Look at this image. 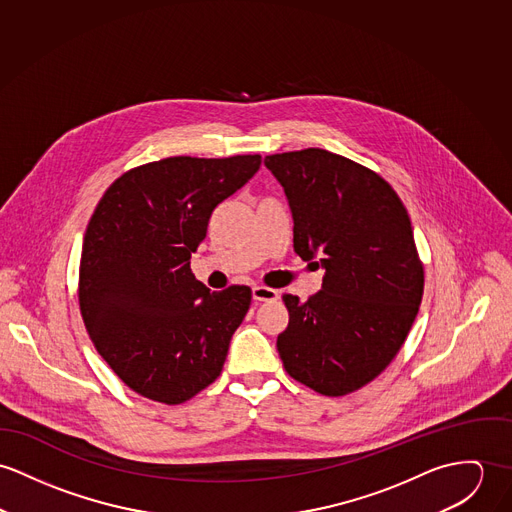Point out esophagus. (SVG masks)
Listing matches in <instances>:
<instances>
[{
    "label": "esophagus",
    "instance_id": "esophagus-1",
    "mask_svg": "<svg viewBox=\"0 0 512 512\" xmlns=\"http://www.w3.org/2000/svg\"><path fill=\"white\" fill-rule=\"evenodd\" d=\"M251 294H253V300L257 302H271V300H277L279 298V292L275 288H269V286H259L255 284L251 288Z\"/></svg>",
    "mask_w": 512,
    "mask_h": 512
}]
</instances>
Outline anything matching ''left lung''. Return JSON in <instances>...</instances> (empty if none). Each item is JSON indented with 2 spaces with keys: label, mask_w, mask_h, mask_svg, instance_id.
Returning a JSON list of instances; mask_svg holds the SVG:
<instances>
[{
  "label": "left lung",
  "mask_w": 512,
  "mask_h": 512,
  "mask_svg": "<svg viewBox=\"0 0 512 512\" xmlns=\"http://www.w3.org/2000/svg\"><path fill=\"white\" fill-rule=\"evenodd\" d=\"M265 167L288 200L296 255L326 271L306 302L283 294L284 369L320 395L353 393L393 361L418 314L410 218L387 180L326 149L269 155Z\"/></svg>",
  "instance_id": "8db88e82"
}]
</instances>
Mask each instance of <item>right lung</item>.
I'll return each mask as SVG.
<instances>
[{"label": "right lung", "mask_w": 512, "mask_h": 512, "mask_svg": "<svg viewBox=\"0 0 512 512\" xmlns=\"http://www.w3.org/2000/svg\"><path fill=\"white\" fill-rule=\"evenodd\" d=\"M259 155L171 157L119 176L84 233L80 312L98 353L141 397L180 404L212 385L243 322L249 286L212 292L190 271L212 212Z\"/></svg>", "instance_id": "1"}]
</instances>
